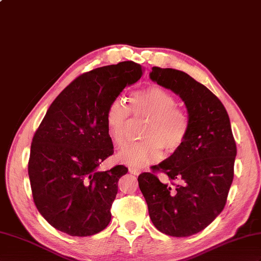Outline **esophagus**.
I'll return each instance as SVG.
<instances>
[{"instance_id": "esophagus-1", "label": "esophagus", "mask_w": 261, "mask_h": 261, "mask_svg": "<svg viewBox=\"0 0 261 261\" xmlns=\"http://www.w3.org/2000/svg\"><path fill=\"white\" fill-rule=\"evenodd\" d=\"M129 173L133 174V175H139L141 174V170L137 169V168H133V167H129Z\"/></svg>"}]
</instances>
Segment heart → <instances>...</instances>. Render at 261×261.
I'll use <instances>...</instances> for the list:
<instances>
[{"label":"heart","mask_w":261,"mask_h":261,"mask_svg":"<svg viewBox=\"0 0 261 261\" xmlns=\"http://www.w3.org/2000/svg\"><path fill=\"white\" fill-rule=\"evenodd\" d=\"M130 111L136 117L148 118L143 137L145 141L130 144L120 150L117 160L132 167H143L161 160L163 148L167 152L178 149L188 134L187 114L177 107V99L170 92L150 86L133 93ZM130 111L125 101L115 98L106 112V127L112 142L123 146L126 142Z\"/></svg>","instance_id":"obj_1"}]
</instances>
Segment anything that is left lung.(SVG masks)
I'll use <instances>...</instances> for the list:
<instances>
[{
  "label": "left lung",
  "mask_w": 261,
  "mask_h": 261,
  "mask_svg": "<svg viewBox=\"0 0 261 261\" xmlns=\"http://www.w3.org/2000/svg\"><path fill=\"white\" fill-rule=\"evenodd\" d=\"M151 81L179 95L186 105L188 134L167 160L138 176L149 217L158 230L173 237L201 231L224 209L237 155L229 116L219 98L192 76L174 68L152 67ZM170 178L162 183L154 175Z\"/></svg>",
  "instance_id": "1"
}]
</instances>
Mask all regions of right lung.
I'll return each instance as SVG.
<instances>
[{"mask_svg":"<svg viewBox=\"0 0 261 261\" xmlns=\"http://www.w3.org/2000/svg\"><path fill=\"white\" fill-rule=\"evenodd\" d=\"M142 75V66L132 61L82 74L54 99L35 132L29 160L32 195L57 230L85 237L110 224L118 180L128 169L97 170L114 152L106 112Z\"/></svg>","mask_w":261,"mask_h":261,"instance_id":"add662e5","label":"right lung"}]
</instances>
